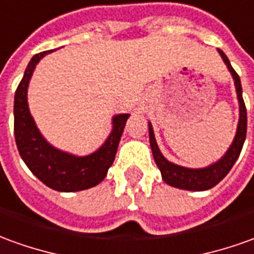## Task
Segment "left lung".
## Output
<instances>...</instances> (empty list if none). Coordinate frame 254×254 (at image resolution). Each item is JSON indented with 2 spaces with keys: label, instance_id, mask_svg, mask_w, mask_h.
I'll use <instances>...</instances> for the list:
<instances>
[{
  "label": "left lung",
  "instance_id": "left-lung-1",
  "mask_svg": "<svg viewBox=\"0 0 254 254\" xmlns=\"http://www.w3.org/2000/svg\"><path fill=\"white\" fill-rule=\"evenodd\" d=\"M217 51L218 54H220V57L223 58L224 64H227L231 76L234 78L235 90H237L238 104H239V120H238L237 134H235L234 141L230 145V148L224 153V156L220 160H217L216 163L210 164L207 167H203V169H190V167H184V166L171 163L162 155V152H160L159 146H157L153 127H152V124L148 123L150 149H152V153H153V159H155L157 167H159V170L162 173V178H163L164 183L174 187V188H180V190H210L214 185H217L230 173L232 166L235 164L237 159L241 155L242 146H244L245 138H246V128H248V117H246V108H245L244 98H242L241 80H239V76L237 74V71L232 69L227 55L221 50Z\"/></svg>",
  "mask_w": 254,
  "mask_h": 254
}]
</instances>
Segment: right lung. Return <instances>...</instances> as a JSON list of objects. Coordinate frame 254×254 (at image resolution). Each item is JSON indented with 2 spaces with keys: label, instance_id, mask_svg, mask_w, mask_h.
<instances>
[{
  "label": "right lung",
  "instance_id": "obj_1",
  "mask_svg": "<svg viewBox=\"0 0 254 254\" xmlns=\"http://www.w3.org/2000/svg\"><path fill=\"white\" fill-rule=\"evenodd\" d=\"M51 52H40L31 58L15 92L13 127L17 150L31 173L47 187L59 192L88 190L106 177L130 115L120 113L112 117V131L106 141L90 155L77 156L51 145L37 128L27 104V88L33 71L37 64Z\"/></svg>",
  "mask_w": 254,
  "mask_h": 254
}]
</instances>
